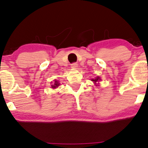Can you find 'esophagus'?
Instances as JSON below:
<instances>
[{"label": "esophagus", "instance_id": "esophagus-1", "mask_svg": "<svg viewBox=\"0 0 148 148\" xmlns=\"http://www.w3.org/2000/svg\"><path fill=\"white\" fill-rule=\"evenodd\" d=\"M71 67H72V68L73 69H76L78 67V64L76 63V62H74V63L72 64V66H71Z\"/></svg>", "mask_w": 148, "mask_h": 148}]
</instances>
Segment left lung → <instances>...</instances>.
<instances>
[{
    "label": "left lung",
    "mask_w": 148,
    "mask_h": 148,
    "mask_svg": "<svg viewBox=\"0 0 148 148\" xmlns=\"http://www.w3.org/2000/svg\"><path fill=\"white\" fill-rule=\"evenodd\" d=\"M100 80H101V79H100V78L99 77V76H97V77H96L95 79H92L91 81H93V82H94L95 84H96V83H97V82H98V81H100Z\"/></svg>",
    "instance_id": "1"
}]
</instances>
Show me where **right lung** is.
Listing matches in <instances>:
<instances>
[{"mask_svg": "<svg viewBox=\"0 0 148 148\" xmlns=\"http://www.w3.org/2000/svg\"><path fill=\"white\" fill-rule=\"evenodd\" d=\"M59 86H60V83H59L58 81H57V80H55V81H54V84L51 85V88H56L58 87Z\"/></svg>", "mask_w": 148, "mask_h": 148, "instance_id": "right-lung-1", "label": "right lung"}]
</instances>
